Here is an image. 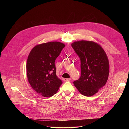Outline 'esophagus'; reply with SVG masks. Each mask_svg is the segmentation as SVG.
Instances as JSON below:
<instances>
[{
	"label": "esophagus",
	"mask_w": 129,
	"mask_h": 129,
	"mask_svg": "<svg viewBox=\"0 0 129 129\" xmlns=\"http://www.w3.org/2000/svg\"><path fill=\"white\" fill-rule=\"evenodd\" d=\"M71 79L69 78V79H64V81H65V82H67V81H71Z\"/></svg>",
	"instance_id": "obj_1"
}]
</instances>
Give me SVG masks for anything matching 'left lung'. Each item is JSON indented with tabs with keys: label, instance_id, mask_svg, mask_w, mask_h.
I'll return each mask as SVG.
<instances>
[{
	"label": "left lung",
	"instance_id": "8db88e82",
	"mask_svg": "<svg viewBox=\"0 0 129 129\" xmlns=\"http://www.w3.org/2000/svg\"><path fill=\"white\" fill-rule=\"evenodd\" d=\"M71 46L81 60V77L73 84L82 94L92 96L105 85L108 79L109 64L106 52L92 41H79Z\"/></svg>",
	"mask_w": 129,
	"mask_h": 129
}]
</instances>
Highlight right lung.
<instances>
[{"label": "right lung", "instance_id": "obj_1", "mask_svg": "<svg viewBox=\"0 0 129 129\" xmlns=\"http://www.w3.org/2000/svg\"><path fill=\"white\" fill-rule=\"evenodd\" d=\"M65 45L49 42L38 45L30 51L26 63L28 81L33 89L44 97L57 93L63 83L56 75L54 65Z\"/></svg>", "mask_w": 129, "mask_h": 129}]
</instances>
